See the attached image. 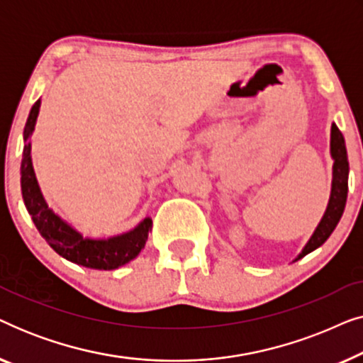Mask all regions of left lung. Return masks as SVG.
<instances>
[{"mask_svg": "<svg viewBox=\"0 0 363 363\" xmlns=\"http://www.w3.org/2000/svg\"><path fill=\"white\" fill-rule=\"evenodd\" d=\"M330 157L334 160L332 165V185H330V196L324 216L320 218L319 225L312 233L309 241L302 247V251L296 256V261H299L306 255H309L317 247H320L324 242L329 240L332 231L339 225L342 213L345 210L347 193H349V158H347L345 140L339 127L332 123L330 127Z\"/></svg>", "mask_w": 363, "mask_h": 363, "instance_id": "left-lung-1", "label": "left lung"}]
</instances>
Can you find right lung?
<instances>
[{
    "instance_id": "right-lung-1",
    "label": "right lung",
    "mask_w": 363,
    "mask_h": 363,
    "mask_svg": "<svg viewBox=\"0 0 363 363\" xmlns=\"http://www.w3.org/2000/svg\"><path fill=\"white\" fill-rule=\"evenodd\" d=\"M41 99L34 102L29 111L26 125L23 132V160H21V193L24 206L33 218L34 226L48 241V245L66 257L74 264L91 267V269L111 271L117 269L132 259H135L148 240V231L152 230V218L138 223L133 230L111 238H87L77 231L71 223L49 208L39 186L31 157V137L36 128Z\"/></svg>"
}]
</instances>
